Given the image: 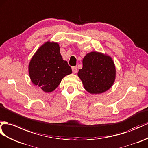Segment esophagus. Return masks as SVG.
Returning <instances> with one entry per match:
<instances>
[{"label":"esophagus","instance_id":"1","mask_svg":"<svg viewBox=\"0 0 148 148\" xmlns=\"http://www.w3.org/2000/svg\"><path fill=\"white\" fill-rule=\"evenodd\" d=\"M72 70H73V73H76L77 71V67H72Z\"/></svg>","mask_w":148,"mask_h":148}]
</instances>
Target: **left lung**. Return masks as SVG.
Returning a JSON list of instances; mask_svg holds the SVG:
<instances>
[{"mask_svg": "<svg viewBox=\"0 0 148 148\" xmlns=\"http://www.w3.org/2000/svg\"><path fill=\"white\" fill-rule=\"evenodd\" d=\"M115 73V64L110 57L92 51L84 57L82 68L77 75L86 90L91 94H99L112 87Z\"/></svg>", "mask_w": 148, "mask_h": 148, "instance_id": "8db88e82", "label": "left lung"}]
</instances>
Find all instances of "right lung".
<instances>
[{
  "label": "right lung",
  "mask_w": 148,
  "mask_h": 148,
  "mask_svg": "<svg viewBox=\"0 0 148 148\" xmlns=\"http://www.w3.org/2000/svg\"><path fill=\"white\" fill-rule=\"evenodd\" d=\"M72 73L67 62L60 53L59 45L48 42L40 47L31 60L29 74L33 83L50 92L60 84L66 75Z\"/></svg>",
  "instance_id": "obj_1"
}]
</instances>
